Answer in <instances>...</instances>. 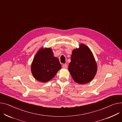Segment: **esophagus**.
<instances>
[{
    "instance_id": "1",
    "label": "esophagus",
    "mask_w": 122,
    "mask_h": 122,
    "mask_svg": "<svg viewBox=\"0 0 122 122\" xmlns=\"http://www.w3.org/2000/svg\"><path fill=\"white\" fill-rule=\"evenodd\" d=\"M62 67L63 68H65V69H67L68 68V65L66 64H63L62 65Z\"/></svg>"
}]
</instances>
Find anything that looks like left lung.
I'll return each instance as SVG.
<instances>
[{
    "label": "left lung",
    "instance_id": "8db88e82",
    "mask_svg": "<svg viewBox=\"0 0 122 122\" xmlns=\"http://www.w3.org/2000/svg\"><path fill=\"white\" fill-rule=\"evenodd\" d=\"M72 51L68 70L72 79L80 84L90 82L98 69L95 59L90 48L83 44Z\"/></svg>",
    "mask_w": 122,
    "mask_h": 122
}]
</instances>
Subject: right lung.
<instances>
[{"instance_id": "add662e5", "label": "right lung", "mask_w": 122, "mask_h": 122, "mask_svg": "<svg viewBox=\"0 0 122 122\" xmlns=\"http://www.w3.org/2000/svg\"><path fill=\"white\" fill-rule=\"evenodd\" d=\"M61 69L57 57L53 56L51 48L41 47L35 54L32 62L31 71L38 81L46 82L52 79Z\"/></svg>"}]
</instances>
